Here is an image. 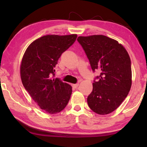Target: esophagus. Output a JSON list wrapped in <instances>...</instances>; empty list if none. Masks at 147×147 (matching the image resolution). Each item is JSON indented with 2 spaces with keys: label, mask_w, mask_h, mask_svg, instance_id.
Wrapping results in <instances>:
<instances>
[{
  "label": "esophagus",
  "mask_w": 147,
  "mask_h": 147,
  "mask_svg": "<svg viewBox=\"0 0 147 147\" xmlns=\"http://www.w3.org/2000/svg\"><path fill=\"white\" fill-rule=\"evenodd\" d=\"M72 86H73V87L74 88H76L77 87H78L79 84L78 83V84H73V85H72Z\"/></svg>",
  "instance_id": "esophagus-1"
}]
</instances>
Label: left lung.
I'll return each instance as SVG.
<instances>
[{"mask_svg":"<svg viewBox=\"0 0 147 147\" xmlns=\"http://www.w3.org/2000/svg\"><path fill=\"white\" fill-rule=\"evenodd\" d=\"M77 40L85 51L92 70H98L97 82L88 96V106L99 115L109 114L127 96L131 86V61L125 48L103 35L79 36Z\"/></svg>","mask_w":147,"mask_h":147,"instance_id":"1","label":"left lung"}]
</instances>
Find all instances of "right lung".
<instances>
[{"instance_id":"right-lung-1","label":"right lung","mask_w":147,"mask_h":147,"mask_svg":"<svg viewBox=\"0 0 147 147\" xmlns=\"http://www.w3.org/2000/svg\"><path fill=\"white\" fill-rule=\"evenodd\" d=\"M76 38V34L42 36L30 45L22 58V83L35 102L47 113L60 112L70 99L71 86L53 76L59 57Z\"/></svg>"}]
</instances>
